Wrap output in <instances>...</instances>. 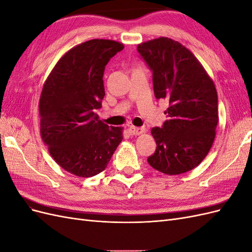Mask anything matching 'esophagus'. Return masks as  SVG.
Here are the masks:
<instances>
[{"label": "esophagus", "instance_id": "1", "mask_svg": "<svg viewBox=\"0 0 252 252\" xmlns=\"http://www.w3.org/2000/svg\"><path fill=\"white\" fill-rule=\"evenodd\" d=\"M129 133H130L131 135H140V134H143L145 131H146V129H145V127H134V126H131L130 128L128 129Z\"/></svg>", "mask_w": 252, "mask_h": 252}]
</instances>
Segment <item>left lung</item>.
I'll return each instance as SVG.
<instances>
[{"label":"left lung","mask_w":252,"mask_h":252,"mask_svg":"<svg viewBox=\"0 0 252 252\" xmlns=\"http://www.w3.org/2000/svg\"><path fill=\"white\" fill-rule=\"evenodd\" d=\"M138 51L152 70L156 97L169 102L163 127L151 129L157 149L147 161L169 175L192 170L208 155L216 138L215 83L193 53L169 37L143 42Z\"/></svg>","instance_id":"obj_1"}]
</instances>
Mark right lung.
Here are the masks:
<instances>
[{
    "mask_svg": "<svg viewBox=\"0 0 252 252\" xmlns=\"http://www.w3.org/2000/svg\"><path fill=\"white\" fill-rule=\"evenodd\" d=\"M123 48L120 42L103 39L77 45L58 61L44 83L41 136L52 158L77 177L105 170L123 140V127H109L95 113L105 96V66Z\"/></svg>",
    "mask_w": 252,
    "mask_h": 252,
    "instance_id": "obj_1",
    "label": "right lung"
}]
</instances>
